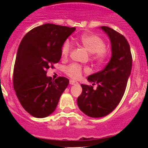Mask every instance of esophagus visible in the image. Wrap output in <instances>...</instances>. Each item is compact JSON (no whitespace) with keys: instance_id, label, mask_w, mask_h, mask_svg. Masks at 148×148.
Wrapping results in <instances>:
<instances>
[{"instance_id":"34e87169","label":"esophagus","mask_w":148,"mask_h":148,"mask_svg":"<svg viewBox=\"0 0 148 148\" xmlns=\"http://www.w3.org/2000/svg\"><path fill=\"white\" fill-rule=\"evenodd\" d=\"M78 84V82H75V81H74V80H70V85H74V84Z\"/></svg>"}]
</instances>
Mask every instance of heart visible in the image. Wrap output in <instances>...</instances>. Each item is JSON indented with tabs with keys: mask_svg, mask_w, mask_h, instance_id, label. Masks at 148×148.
<instances>
[{
	"mask_svg": "<svg viewBox=\"0 0 148 148\" xmlns=\"http://www.w3.org/2000/svg\"><path fill=\"white\" fill-rule=\"evenodd\" d=\"M78 43L82 44L88 52H90L91 60L96 65L103 64L108 59L109 52L106 49V44L99 35L94 34H84L78 38ZM73 49V45L69 40H66L61 48L63 58H66L70 56ZM87 72V68H83L78 64H71L64 68L66 75L72 78H80L82 72Z\"/></svg>",
	"mask_w": 148,
	"mask_h": 148,
	"instance_id": "b5f03b06",
	"label": "heart"
}]
</instances>
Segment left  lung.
Returning <instances> with one entry per match:
<instances>
[{"mask_svg":"<svg viewBox=\"0 0 148 148\" xmlns=\"http://www.w3.org/2000/svg\"><path fill=\"white\" fill-rule=\"evenodd\" d=\"M108 34L112 46V57L104 70L87 78L92 85L81 84L82 92L77 99L79 109L90 117L99 118L117 107L126 90L132 69L130 47L124 35L108 27H101ZM97 84L96 89L93 86Z\"/></svg>","mask_w":148,"mask_h":148,"instance_id":"1","label":"left lung"}]
</instances>
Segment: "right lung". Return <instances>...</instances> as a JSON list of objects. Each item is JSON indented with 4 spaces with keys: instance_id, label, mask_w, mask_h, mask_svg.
<instances>
[{
    "instance_id": "right-lung-1",
    "label": "right lung",
    "mask_w": 148,
    "mask_h": 148,
    "mask_svg": "<svg viewBox=\"0 0 148 148\" xmlns=\"http://www.w3.org/2000/svg\"><path fill=\"white\" fill-rule=\"evenodd\" d=\"M75 27L46 23L27 32L20 43L13 70V87L24 110L36 118L53 113L69 79L46 75L61 57L62 46Z\"/></svg>"
}]
</instances>
